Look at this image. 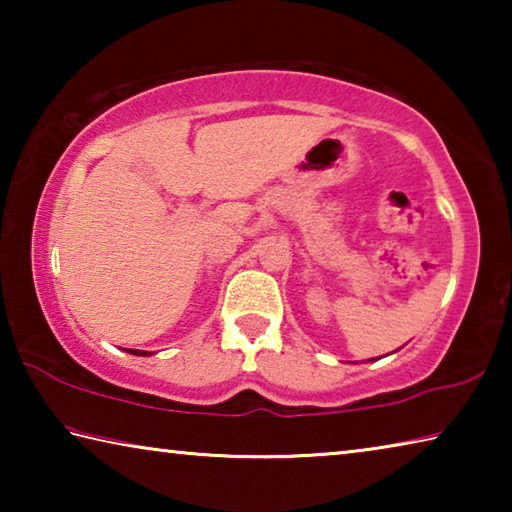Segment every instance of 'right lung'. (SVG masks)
Instances as JSON below:
<instances>
[{
    "label": "right lung",
    "instance_id": "1",
    "mask_svg": "<svg viewBox=\"0 0 512 512\" xmlns=\"http://www.w3.org/2000/svg\"><path fill=\"white\" fill-rule=\"evenodd\" d=\"M128 352H131V354H142V357H146V354H149V352H144V350H128Z\"/></svg>",
    "mask_w": 512,
    "mask_h": 512
}]
</instances>
